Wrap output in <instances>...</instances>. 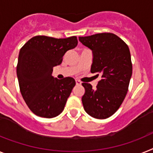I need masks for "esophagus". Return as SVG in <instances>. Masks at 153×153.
<instances>
[{
  "label": "esophagus",
  "instance_id": "34e87169",
  "mask_svg": "<svg viewBox=\"0 0 153 153\" xmlns=\"http://www.w3.org/2000/svg\"><path fill=\"white\" fill-rule=\"evenodd\" d=\"M75 82H76V85H81V84H82V82H81L79 80H75Z\"/></svg>",
  "mask_w": 153,
  "mask_h": 153
}]
</instances>
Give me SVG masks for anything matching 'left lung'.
<instances>
[{"label":"left lung","mask_w":153,"mask_h":153,"mask_svg":"<svg viewBox=\"0 0 153 153\" xmlns=\"http://www.w3.org/2000/svg\"><path fill=\"white\" fill-rule=\"evenodd\" d=\"M79 39L92 51L91 72L102 75L95 89L89 83H82L85 90L82 98L83 106L92 117L106 119L119 109L128 92L132 74L130 51L114 33H97Z\"/></svg>","instance_id":"obj_1"}]
</instances>
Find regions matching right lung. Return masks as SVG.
<instances>
[{
    "label": "right lung",
    "mask_w": 153,
    "mask_h": 153,
    "mask_svg": "<svg viewBox=\"0 0 153 153\" xmlns=\"http://www.w3.org/2000/svg\"><path fill=\"white\" fill-rule=\"evenodd\" d=\"M77 44L74 36L65 39L36 36L20 50L17 65L20 92L37 116L54 117L65 109L75 81L71 77L53 78V68L61 65L65 53Z\"/></svg>",
    "instance_id": "obj_1"
}]
</instances>
